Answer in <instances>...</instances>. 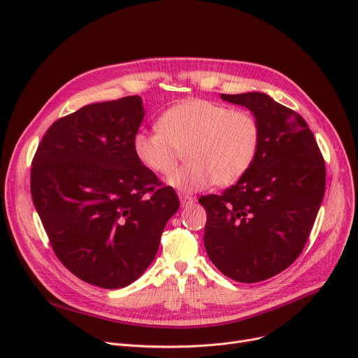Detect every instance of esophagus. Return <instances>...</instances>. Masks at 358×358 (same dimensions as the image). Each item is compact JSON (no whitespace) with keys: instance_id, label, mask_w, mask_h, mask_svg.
Returning <instances> with one entry per match:
<instances>
[{"instance_id":"1","label":"esophagus","mask_w":358,"mask_h":358,"mask_svg":"<svg viewBox=\"0 0 358 358\" xmlns=\"http://www.w3.org/2000/svg\"><path fill=\"white\" fill-rule=\"evenodd\" d=\"M194 197L189 196V194H180V201H181V206L182 208H189V206H192L194 203Z\"/></svg>"}]
</instances>
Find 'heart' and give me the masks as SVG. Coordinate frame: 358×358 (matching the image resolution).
<instances>
[{"label": "heart", "mask_w": 358, "mask_h": 358, "mask_svg": "<svg viewBox=\"0 0 358 358\" xmlns=\"http://www.w3.org/2000/svg\"><path fill=\"white\" fill-rule=\"evenodd\" d=\"M152 130H138L134 152L150 171L166 177L174 173L181 152L185 162L169 184L193 193L215 182L235 184L252 166L261 143V127L247 110L192 99L169 107Z\"/></svg>", "instance_id": "b5f03b06"}]
</instances>
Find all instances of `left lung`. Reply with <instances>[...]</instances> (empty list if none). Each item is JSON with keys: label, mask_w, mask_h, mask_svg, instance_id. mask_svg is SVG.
<instances>
[{"label": "left lung", "mask_w": 358, "mask_h": 358, "mask_svg": "<svg viewBox=\"0 0 358 358\" xmlns=\"http://www.w3.org/2000/svg\"><path fill=\"white\" fill-rule=\"evenodd\" d=\"M245 106L261 127L258 155L222 194L201 196L204 248L239 283L267 280L303 251L325 194V161L305 119L264 92L222 94Z\"/></svg>", "instance_id": "left-lung-1"}]
</instances>
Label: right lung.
<instances>
[{
	"label": "right lung",
	"instance_id": "add662e5",
	"mask_svg": "<svg viewBox=\"0 0 358 358\" xmlns=\"http://www.w3.org/2000/svg\"><path fill=\"white\" fill-rule=\"evenodd\" d=\"M143 116L138 96L84 106L52 123L31 161V199L55 255L103 289L143 274L180 208L134 152Z\"/></svg>",
	"mask_w": 358,
	"mask_h": 358
}]
</instances>
